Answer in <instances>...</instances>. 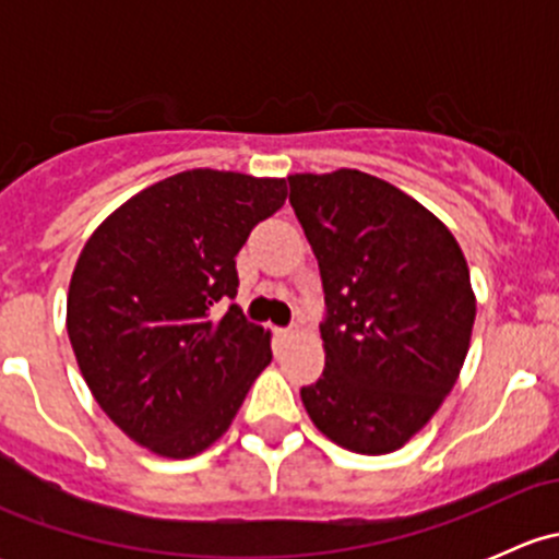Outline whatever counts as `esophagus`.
I'll list each match as a JSON object with an SVG mask.
<instances>
[{
	"label": "esophagus",
	"mask_w": 559,
	"mask_h": 559,
	"mask_svg": "<svg viewBox=\"0 0 559 559\" xmlns=\"http://www.w3.org/2000/svg\"><path fill=\"white\" fill-rule=\"evenodd\" d=\"M275 335H278L281 341H289V337H295V330H292V326H281V330H275Z\"/></svg>",
	"instance_id": "esophagus-1"
}]
</instances>
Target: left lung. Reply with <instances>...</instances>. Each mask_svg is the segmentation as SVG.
Instances as JSON below:
<instances>
[{
	"mask_svg": "<svg viewBox=\"0 0 559 559\" xmlns=\"http://www.w3.org/2000/svg\"><path fill=\"white\" fill-rule=\"evenodd\" d=\"M324 286V373L300 389L337 447L389 454L452 392L476 297L454 235L414 197L359 170L289 175Z\"/></svg>",
	"mask_w": 559,
	"mask_h": 559,
	"instance_id": "8db88e82",
	"label": "left lung"
}]
</instances>
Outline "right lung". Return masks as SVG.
I'll return each instance as SVG.
<instances>
[{"mask_svg":"<svg viewBox=\"0 0 559 559\" xmlns=\"http://www.w3.org/2000/svg\"><path fill=\"white\" fill-rule=\"evenodd\" d=\"M286 200L284 178L186 170L105 218L78 257L67 332L99 408L173 460L227 432L273 359L238 306L235 257Z\"/></svg>","mask_w":559,"mask_h":559,"instance_id":"obj_1","label":"right lung"}]
</instances>
